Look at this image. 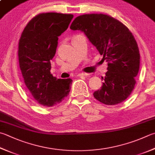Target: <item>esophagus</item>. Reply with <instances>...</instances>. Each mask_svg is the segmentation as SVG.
<instances>
[{"label":"esophagus","mask_w":155,"mask_h":155,"mask_svg":"<svg viewBox=\"0 0 155 155\" xmlns=\"http://www.w3.org/2000/svg\"><path fill=\"white\" fill-rule=\"evenodd\" d=\"M88 75V74H86V73H80V74H78L77 75L78 77H83V76H86V75Z\"/></svg>","instance_id":"1"}]
</instances>
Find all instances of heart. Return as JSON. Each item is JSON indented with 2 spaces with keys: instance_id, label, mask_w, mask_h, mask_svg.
<instances>
[{
  "instance_id": "1",
  "label": "heart",
  "mask_w": 155,
  "mask_h": 155,
  "mask_svg": "<svg viewBox=\"0 0 155 155\" xmlns=\"http://www.w3.org/2000/svg\"><path fill=\"white\" fill-rule=\"evenodd\" d=\"M77 36H78V35H77ZM75 36H74V37H75Z\"/></svg>"
}]
</instances>
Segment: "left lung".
Returning a JSON list of instances; mask_svg holds the SVG:
<instances>
[{"label": "left lung", "instance_id": "1", "mask_svg": "<svg viewBox=\"0 0 155 155\" xmlns=\"http://www.w3.org/2000/svg\"><path fill=\"white\" fill-rule=\"evenodd\" d=\"M70 29L84 31L108 63L103 86L94 97L107 105L124 101L133 91L140 68L139 48L132 32L119 20L102 13L78 16Z\"/></svg>", "mask_w": 155, "mask_h": 155}]
</instances>
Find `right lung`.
Here are the masks:
<instances>
[{
	"label": "right lung",
	"mask_w": 155,
	"mask_h": 155,
	"mask_svg": "<svg viewBox=\"0 0 155 155\" xmlns=\"http://www.w3.org/2000/svg\"><path fill=\"white\" fill-rule=\"evenodd\" d=\"M74 17L72 14L40 13L26 25L20 37L18 58L24 83L38 103L59 104L69 95L72 80L57 79L51 74V61L58 39Z\"/></svg>",
	"instance_id": "right-lung-1"
}]
</instances>
